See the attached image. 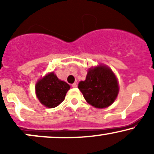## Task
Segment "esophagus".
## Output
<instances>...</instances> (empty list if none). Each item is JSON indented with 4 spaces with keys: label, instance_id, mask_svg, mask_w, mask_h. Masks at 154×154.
<instances>
[{
    "label": "esophagus",
    "instance_id": "obj_1",
    "mask_svg": "<svg viewBox=\"0 0 154 154\" xmlns=\"http://www.w3.org/2000/svg\"><path fill=\"white\" fill-rule=\"evenodd\" d=\"M72 88H77V83H76V82L73 83V84L72 85Z\"/></svg>",
    "mask_w": 154,
    "mask_h": 154
}]
</instances>
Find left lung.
<instances>
[{
    "instance_id": "8db88e82",
    "label": "left lung",
    "mask_w": 154,
    "mask_h": 154,
    "mask_svg": "<svg viewBox=\"0 0 154 154\" xmlns=\"http://www.w3.org/2000/svg\"><path fill=\"white\" fill-rule=\"evenodd\" d=\"M78 88L88 103L98 109L114 103L119 92L115 75L104 66L89 69L86 79L79 83Z\"/></svg>"
}]
</instances>
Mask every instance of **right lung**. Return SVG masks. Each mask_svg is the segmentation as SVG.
Wrapping results in <instances>:
<instances>
[{"instance_id":"right-lung-1","label":"right lung","mask_w":154,"mask_h":154,"mask_svg":"<svg viewBox=\"0 0 154 154\" xmlns=\"http://www.w3.org/2000/svg\"><path fill=\"white\" fill-rule=\"evenodd\" d=\"M69 88L66 82L60 80L52 72L37 82L35 91L40 103L46 107L55 108L64 100Z\"/></svg>"}]
</instances>
